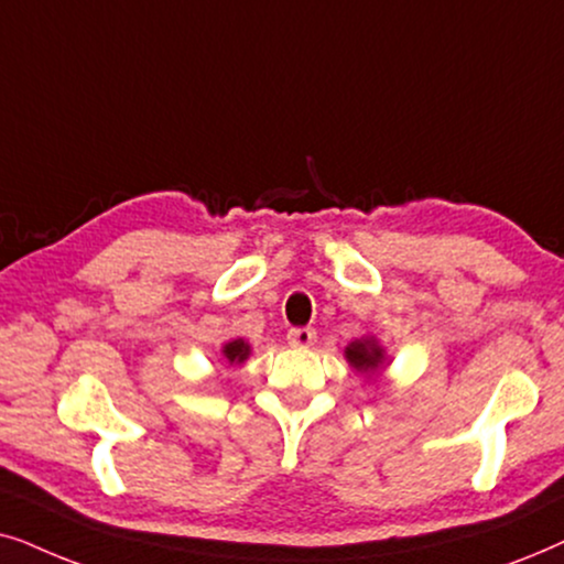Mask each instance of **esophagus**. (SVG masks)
Returning <instances> with one entry per match:
<instances>
[{
  "label": "esophagus",
  "mask_w": 564,
  "mask_h": 564,
  "mask_svg": "<svg viewBox=\"0 0 564 564\" xmlns=\"http://www.w3.org/2000/svg\"><path fill=\"white\" fill-rule=\"evenodd\" d=\"M286 340L289 345H294V348H310V345L317 340V333H314L312 327H291Z\"/></svg>",
  "instance_id": "esophagus-1"
}]
</instances>
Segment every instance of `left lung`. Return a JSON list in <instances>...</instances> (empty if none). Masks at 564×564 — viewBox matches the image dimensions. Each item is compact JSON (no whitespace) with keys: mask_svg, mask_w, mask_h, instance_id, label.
<instances>
[{"mask_svg":"<svg viewBox=\"0 0 564 564\" xmlns=\"http://www.w3.org/2000/svg\"><path fill=\"white\" fill-rule=\"evenodd\" d=\"M345 358L350 360L352 369L358 371H373L381 366V348L373 340H364V343H350L345 348Z\"/></svg>","mask_w":564,"mask_h":564,"instance_id":"left-lung-1","label":"left lung"}]
</instances>
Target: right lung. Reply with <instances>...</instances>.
I'll use <instances>...</instances> for the list:
<instances>
[{"instance_id": "add662e5", "label": "right lung", "mask_w": 564, "mask_h": 564, "mask_svg": "<svg viewBox=\"0 0 564 564\" xmlns=\"http://www.w3.org/2000/svg\"><path fill=\"white\" fill-rule=\"evenodd\" d=\"M224 356L229 358V364H242L250 356V345L245 340H231L229 345H224Z\"/></svg>"}]
</instances>
